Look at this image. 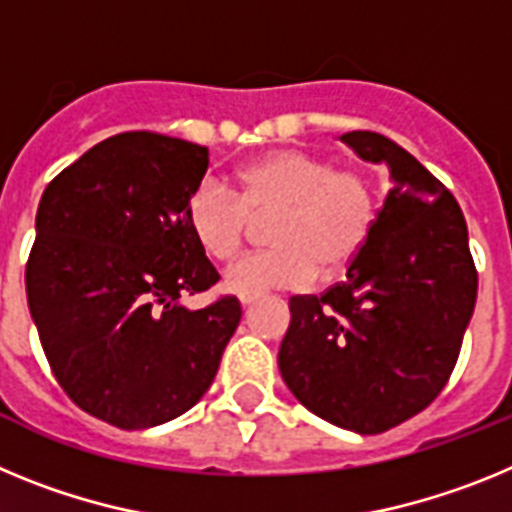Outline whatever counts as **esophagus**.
Listing matches in <instances>:
<instances>
[{"label": "esophagus", "instance_id": "obj_1", "mask_svg": "<svg viewBox=\"0 0 512 512\" xmlns=\"http://www.w3.org/2000/svg\"><path fill=\"white\" fill-rule=\"evenodd\" d=\"M259 300V295H241V305L246 307V305H253V302Z\"/></svg>", "mask_w": 512, "mask_h": 512}]
</instances>
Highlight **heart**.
<instances>
[{
	"instance_id": "heart-1",
	"label": "heart",
	"mask_w": 512,
	"mask_h": 512,
	"mask_svg": "<svg viewBox=\"0 0 512 512\" xmlns=\"http://www.w3.org/2000/svg\"><path fill=\"white\" fill-rule=\"evenodd\" d=\"M271 217L274 248L246 253L225 269V289L259 295L302 289L354 264L374 233L379 192L359 166H336L305 151H277L241 169L238 192L207 176L187 200V220L202 251L228 261L246 241L251 217Z\"/></svg>"
}]
</instances>
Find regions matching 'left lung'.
Listing matches in <instances>:
<instances>
[{"label":"left lung","mask_w":512,"mask_h":512,"mask_svg":"<svg viewBox=\"0 0 512 512\" xmlns=\"http://www.w3.org/2000/svg\"><path fill=\"white\" fill-rule=\"evenodd\" d=\"M341 140L387 161L392 187L346 282L289 297L279 372L318 418L374 436L446 387L477 302V266L459 202L418 158L369 130Z\"/></svg>","instance_id":"obj_1"}]
</instances>
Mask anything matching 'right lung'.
Here are the masks:
<instances>
[{
	"instance_id": "obj_1",
	"label": "right lung",
	"mask_w": 512,
	"mask_h": 512,
	"mask_svg": "<svg viewBox=\"0 0 512 512\" xmlns=\"http://www.w3.org/2000/svg\"><path fill=\"white\" fill-rule=\"evenodd\" d=\"M210 151L151 130L112 135L43 192L27 305L53 377L84 413L138 431L207 392L241 302L179 305L220 279L187 220Z\"/></svg>"
}]
</instances>
